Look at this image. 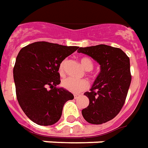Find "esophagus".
I'll list each match as a JSON object with an SVG mask.
<instances>
[{
	"label": "esophagus",
	"mask_w": 148,
	"mask_h": 148,
	"mask_svg": "<svg viewBox=\"0 0 148 148\" xmlns=\"http://www.w3.org/2000/svg\"><path fill=\"white\" fill-rule=\"evenodd\" d=\"M74 99H77L78 97H79V95H74Z\"/></svg>",
	"instance_id": "34e87169"
}]
</instances>
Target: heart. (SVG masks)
Masks as SVG:
<instances>
[{
  "mask_svg": "<svg viewBox=\"0 0 148 148\" xmlns=\"http://www.w3.org/2000/svg\"><path fill=\"white\" fill-rule=\"evenodd\" d=\"M80 62L86 71H92L94 68V62L88 57L82 58L80 59ZM66 64V60H63L60 63L58 72H59L61 76H63L65 74ZM62 85L64 89H66L68 91L74 93V94L80 93V92L83 91L89 87V83L86 80H85V79H75L73 77H66V78L63 79Z\"/></svg>",
  "mask_w": 148,
  "mask_h": 148,
  "instance_id": "b5f03b06",
  "label": "heart"
}]
</instances>
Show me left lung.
Listing matches in <instances>:
<instances>
[{"instance_id":"8db88e82","label":"left lung","mask_w":148,"mask_h":148,"mask_svg":"<svg viewBox=\"0 0 148 148\" xmlns=\"http://www.w3.org/2000/svg\"><path fill=\"white\" fill-rule=\"evenodd\" d=\"M90 56L101 66L90 91L84 95L89 106L82 116L92 124H103L113 119L123 106L132 82L130 59L119 48L106 45L81 47L77 50Z\"/></svg>"}]
</instances>
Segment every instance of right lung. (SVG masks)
I'll return each mask as SVG.
<instances>
[{
	"instance_id": "add662e5",
	"label": "right lung",
	"mask_w": 148,
	"mask_h": 148,
	"mask_svg": "<svg viewBox=\"0 0 148 148\" xmlns=\"http://www.w3.org/2000/svg\"><path fill=\"white\" fill-rule=\"evenodd\" d=\"M77 49V46L37 42L18 53L13 67L16 99L24 113L35 123H56L64 104L74 99L71 92L56 86L61 82L60 63Z\"/></svg>"
}]
</instances>
